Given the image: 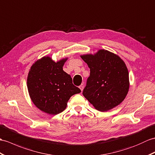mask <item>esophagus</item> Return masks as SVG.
Wrapping results in <instances>:
<instances>
[{"label": "esophagus", "instance_id": "1", "mask_svg": "<svg viewBox=\"0 0 155 155\" xmlns=\"http://www.w3.org/2000/svg\"><path fill=\"white\" fill-rule=\"evenodd\" d=\"M79 88L81 90V91H83V88H84V84H82L81 86H79Z\"/></svg>", "mask_w": 155, "mask_h": 155}]
</instances>
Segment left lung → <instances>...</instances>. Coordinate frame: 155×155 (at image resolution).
<instances>
[{"label":"left lung","mask_w":155,"mask_h":155,"mask_svg":"<svg viewBox=\"0 0 155 155\" xmlns=\"http://www.w3.org/2000/svg\"><path fill=\"white\" fill-rule=\"evenodd\" d=\"M81 57L91 71L82 94L94 108L107 111L123 102L129 88V72L124 61L105 49Z\"/></svg>","instance_id":"8db88e82"}]
</instances>
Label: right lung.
<instances>
[{"mask_svg": "<svg viewBox=\"0 0 155 155\" xmlns=\"http://www.w3.org/2000/svg\"><path fill=\"white\" fill-rule=\"evenodd\" d=\"M68 58L55 62L51 57H43L32 64L28 75L27 86L31 101L44 112L58 114L65 110L71 97L81 91L63 70Z\"/></svg>", "mask_w": 155, "mask_h": 155, "instance_id": "right-lung-1", "label": "right lung"}]
</instances>
